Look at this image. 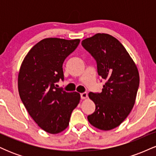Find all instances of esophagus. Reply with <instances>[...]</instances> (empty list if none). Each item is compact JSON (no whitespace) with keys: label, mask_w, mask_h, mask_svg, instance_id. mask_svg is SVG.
<instances>
[{"label":"esophagus","mask_w":156,"mask_h":156,"mask_svg":"<svg viewBox=\"0 0 156 156\" xmlns=\"http://www.w3.org/2000/svg\"><path fill=\"white\" fill-rule=\"evenodd\" d=\"M87 96H88V94H87V92H83V93H81L80 94V98H81V99H86V98H87Z\"/></svg>","instance_id":"34e87169"}]
</instances>
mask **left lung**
<instances>
[{
	"instance_id": "1",
	"label": "left lung",
	"mask_w": 156,
	"mask_h": 156,
	"mask_svg": "<svg viewBox=\"0 0 156 156\" xmlns=\"http://www.w3.org/2000/svg\"><path fill=\"white\" fill-rule=\"evenodd\" d=\"M83 47L95 58L98 75L106 80L101 93H89L95 111L87 119L94 128H117L131 112L139 85V74L133 58L118 39L98 33L83 39Z\"/></svg>"
}]
</instances>
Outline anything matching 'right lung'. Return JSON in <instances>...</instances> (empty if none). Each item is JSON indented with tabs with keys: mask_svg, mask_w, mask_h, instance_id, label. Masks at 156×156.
Segmentation results:
<instances>
[{
	"mask_svg": "<svg viewBox=\"0 0 156 156\" xmlns=\"http://www.w3.org/2000/svg\"><path fill=\"white\" fill-rule=\"evenodd\" d=\"M80 39L46 38L27 53L19 70L18 91L27 112L39 128L49 133H61L69 125L71 114L80 102L76 92L56 88L64 80L62 65Z\"/></svg>",
	"mask_w": 156,
	"mask_h": 156,
	"instance_id": "add662e5",
	"label": "right lung"
}]
</instances>
